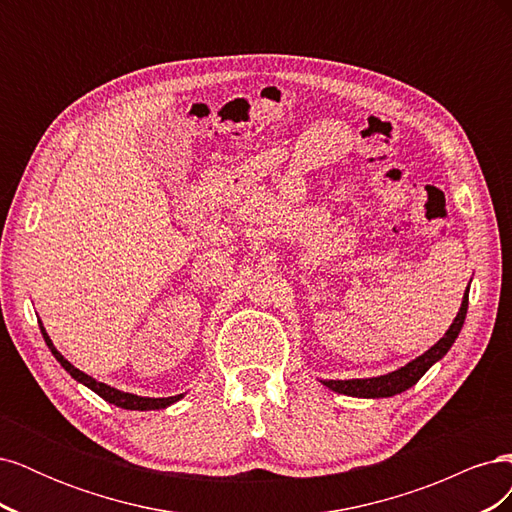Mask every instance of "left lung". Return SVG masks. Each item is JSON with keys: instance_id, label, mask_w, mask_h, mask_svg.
I'll return each mask as SVG.
<instances>
[{"instance_id": "obj_1", "label": "left lung", "mask_w": 512, "mask_h": 512, "mask_svg": "<svg viewBox=\"0 0 512 512\" xmlns=\"http://www.w3.org/2000/svg\"><path fill=\"white\" fill-rule=\"evenodd\" d=\"M468 294L470 288H466L461 299V307L453 320L451 327L444 333V337L440 339L438 344H433L425 354L416 356L414 361H410L408 365L399 367L391 374H384L378 378H352V380H320L329 391H335L339 395H348V397H365V399H380V397H393L408 391L410 386H414L418 380L425 376V371L438 363L442 356L451 350V346L455 344L457 335L461 333L463 320H466L468 314Z\"/></svg>"}]
</instances>
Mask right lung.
Returning <instances> with one entry per match:
<instances>
[{
  "label": "right lung",
  "mask_w": 512,
  "mask_h": 512,
  "mask_svg": "<svg viewBox=\"0 0 512 512\" xmlns=\"http://www.w3.org/2000/svg\"><path fill=\"white\" fill-rule=\"evenodd\" d=\"M40 331H42V337H44L46 346H49V350L53 352V356L59 361V365L64 367L76 382L85 384L87 389H91L96 395H100L104 401H108V404H113V406H117V408H126V410H162V408L173 406L175 401H179V399L183 397V393H181V395H175V397H141V395L123 393V391H119V389H113V386H108V384H104V382H98L96 378L87 376L85 371L76 369V367L66 359V356L61 354V352L53 346L49 333H46V329L42 327V322H40Z\"/></svg>",
  "instance_id": "obj_1"
}]
</instances>
